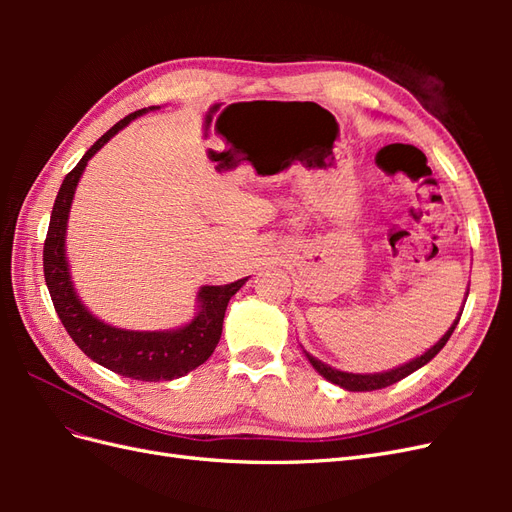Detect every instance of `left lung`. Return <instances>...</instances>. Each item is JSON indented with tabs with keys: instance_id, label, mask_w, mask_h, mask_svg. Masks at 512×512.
Instances as JSON below:
<instances>
[{
	"instance_id": "obj_1",
	"label": "left lung",
	"mask_w": 512,
	"mask_h": 512,
	"mask_svg": "<svg viewBox=\"0 0 512 512\" xmlns=\"http://www.w3.org/2000/svg\"><path fill=\"white\" fill-rule=\"evenodd\" d=\"M461 312H463V309H461ZM459 318H461V314H459L457 320L451 324V329H448V331L442 335L440 342L433 344L425 354L416 356V359H412V361L406 363V365H399V367L389 369V371H380V374H348V371H339V369H335V367H331V365H324L322 361H318L316 356H312L309 352H305V356H307L309 363H312V367L318 371V374H320L322 378H327L329 382H333V384H337V386H342V389H346V391H356V393H359V391H378V389H384V386H391V384H395V382H399V380H404L406 376L412 374V371H416V369H421L423 365H427V363L433 359V356H436V354L446 346L448 337L453 335Z\"/></svg>"
}]
</instances>
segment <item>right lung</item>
<instances>
[{
	"instance_id": "obj_1",
	"label": "right lung",
	"mask_w": 512,
	"mask_h": 512,
	"mask_svg": "<svg viewBox=\"0 0 512 512\" xmlns=\"http://www.w3.org/2000/svg\"><path fill=\"white\" fill-rule=\"evenodd\" d=\"M156 108L160 106L141 108V111L123 117L87 149L81 162L66 175L55 198L42 252L46 288L51 292L55 312L72 342L98 365L115 371L119 376L143 382L175 380L203 365L222 337V324L230 297L247 282V277H243V280L226 286H203L196 297L198 314L185 327L173 331H128L111 327V324L91 314L76 294L66 258V228L76 185H79L83 170L94 158V153H98L119 130L126 128L132 119L156 111Z\"/></svg>"
}]
</instances>
